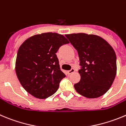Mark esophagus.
<instances>
[{"label":"esophagus","mask_w":126,"mask_h":126,"mask_svg":"<svg viewBox=\"0 0 126 126\" xmlns=\"http://www.w3.org/2000/svg\"><path fill=\"white\" fill-rule=\"evenodd\" d=\"M74 71H75V69H74V68H72V69H71V70H70V71H67V73H68V74H71L73 73V72H74Z\"/></svg>","instance_id":"esophagus-1"}]
</instances>
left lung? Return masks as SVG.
Segmentation results:
<instances>
[{"label": "left lung", "instance_id": "1", "mask_svg": "<svg viewBox=\"0 0 126 126\" xmlns=\"http://www.w3.org/2000/svg\"><path fill=\"white\" fill-rule=\"evenodd\" d=\"M65 37L77 50L80 61V80L74 84L79 94L97 98L108 92L117 71L116 55L107 41L95 35L84 33Z\"/></svg>", "mask_w": 126, "mask_h": 126}]
</instances>
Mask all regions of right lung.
<instances>
[{"mask_svg": "<svg viewBox=\"0 0 126 126\" xmlns=\"http://www.w3.org/2000/svg\"><path fill=\"white\" fill-rule=\"evenodd\" d=\"M69 42L64 35L47 32L25 40L17 52L16 72L24 89L38 99L53 95L65 75L56 52Z\"/></svg>", "mask_w": 126, "mask_h": 126, "instance_id": "obj_1", "label": "right lung"}]
</instances>
